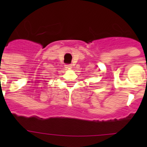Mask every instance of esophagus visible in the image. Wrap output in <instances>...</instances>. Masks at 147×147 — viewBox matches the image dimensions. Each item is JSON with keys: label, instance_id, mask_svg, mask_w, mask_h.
Wrapping results in <instances>:
<instances>
[{"label": "esophagus", "instance_id": "1", "mask_svg": "<svg viewBox=\"0 0 147 147\" xmlns=\"http://www.w3.org/2000/svg\"><path fill=\"white\" fill-rule=\"evenodd\" d=\"M65 68H67V69H71V67H72V65H65Z\"/></svg>", "mask_w": 147, "mask_h": 147}]
</instances>
